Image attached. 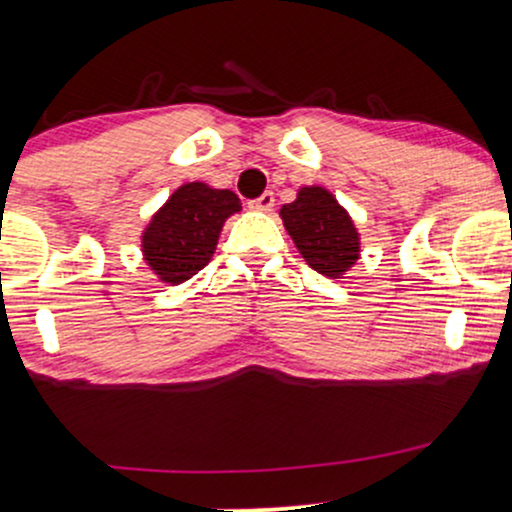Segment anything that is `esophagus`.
<instances>
[{"label":"esophagus","instance_id":"obj_1","mask_svg":"<svg viewBox=\"0 0 512 512\" xmlns=\"http://www.w3.org/2000/svg\"><path fill=\"white\" fill-rule=\"evenodd\" d=\"M272 207H274L272 192H264L262 197L252 199V202H250V209H255V211H272Z\"/></svg>","mask_w":512,"mask_h":512}]
</instances>
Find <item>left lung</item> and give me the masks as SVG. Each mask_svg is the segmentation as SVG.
Instances as JSON below:
<instances>
[{"label":"left lung","mask_w":512,"mask_h":512,"mask_svg":"<svg viewBox=\"0 0 512 512\" xmlns=\"http://www.w3.org/2000/svg\"><path fill=\"white\" fill-rule=\"evenodd\" d=\"M279 216L293 245L317 274L344 279L361 257V236L354 219L325 187H301L296 199L279 209Z\"/></svg>","instance_id":"left-lung-1"}]
</instances>
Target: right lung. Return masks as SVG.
Returning a JSON list of instances; mask_svg holds the SVG:
<instances>
[{
    "instance_id": "obj_1",
    "label": "right lung",
    "mask_w": 512,
    "mask_h": 512,
    "mask_svg": "<svg viewBox=\"0 0 512 512\" xmlns=\"http://www.w3.org/2000/svg\"><path fill=\"white\" fill-rule=\"evenodd\" d=\"M240 209L236 192L185 182L146 223L144 262L163 284L178 286L192 279L214 257L223 223Z\"/></svg>"
}]
</instances>
